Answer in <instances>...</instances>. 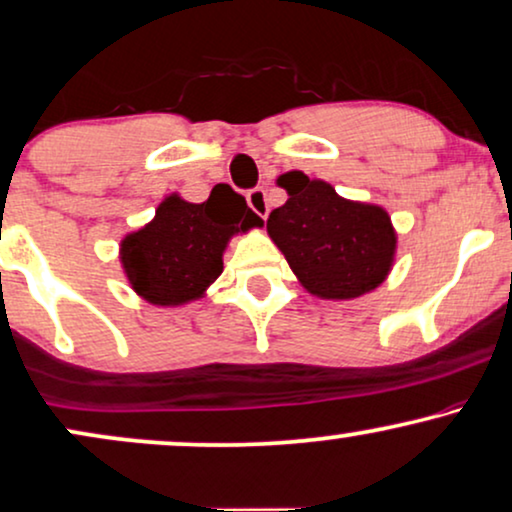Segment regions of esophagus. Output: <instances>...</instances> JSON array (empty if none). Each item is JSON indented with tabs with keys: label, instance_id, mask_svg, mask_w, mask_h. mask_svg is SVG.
<instances>
[{
	"label": "esophagus",
	"instance_id": "obj_1",
	"mask_svg": "<svg viewBox=\"0 0 512 512\" xmlns=\"http://www.w3.org/2000/svg\"><path fill=\"white\" fill-rule=\"evenodd\" d=\"M248 205H250V210L255 212V215H260L262 219L267 217V210H269V203H267V191L264 189H250L248 191Z\"/></svg>",
	"mask_w": 512,
	"mask_h": 512
}]
</instances>
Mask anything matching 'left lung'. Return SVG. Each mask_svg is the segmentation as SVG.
Segmentation results:
<instances>
[{
  "mask_svg": "<svg viewBox=\"0 0 512 512\" xmlns=\"http://www.w3.org/2000/svg\"><path fill=\"white\" fill-rule=\"evenodd\" d=\"M278 186L288 200L271 210L267 231L309 293L352 300L385 281L397 236L383 208L340 198L302 172L283 174Z\"/></svg>",
  "mask_w": 512,
  "mask_h": 512,
  "instance_id": "8db88e82",
  "label": "left lung"
}]
</instances>
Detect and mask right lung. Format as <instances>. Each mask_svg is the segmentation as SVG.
I'll list each match as a JSON object with an SVG mask.
<instances>
[{
    "label": "right lung",
    "mask_w": 512,
    "mask_h": 512,
    "mask_svg": "<svg viewBox=\"0 0 512 512\" xmlns=\"http://www.w3.org/2000/svg\"><path fill=\"white\" fill-rule=\"evenodd\" d=\"M252 226H262V219L236 191L212 189L205 203H186L172 193L151 224L122 241L120 262L146 302L174 307L203 295L222 274L229 238Z\"/></svg>",
    "instance_id": "obj_1"
}]
</instances>
